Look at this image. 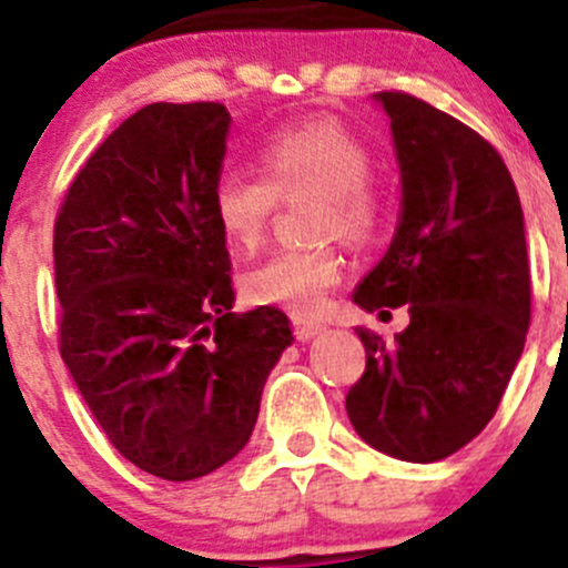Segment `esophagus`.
<instances>
[{"label": "esophagus", "mask_w": 568, "mask_h": 568, "mask_svg": "<svg viewBox=\"0 0 568 568\" xmlns=\"http://www.w3.org/2000/svg\"><path fill=\"white\" fill-rule=\"evenodd\" d=\"M321 332H326V324H321V321L294 316V335H296V341H313V337H318Z\"/></svg>", "instance_id": "esophagus-1"}]
</instances>
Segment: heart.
Here are the masks:
<instances>
[{
  "mask_svg": "<svg viewBox=\"0 0 568 568\" xmlns=\"http://www.w3.org/2000/svg\"><path fill=\"white\" fill-rule=\"evenodd\" d=\"M266 178L227 170L214 186V216L236 250H255L266 236L280 197L318 194V233L346 244H365L379 227V194L371 183V151L341 123L313 120L274 134L263 145ZM343 261L329 244L280 250L244 277L255 305H274L294 316H316L341 283Z\"/></svg>",
  "mask_w": 568,
  "mask_h": 568,
  "instance_id": "heart-1",
  "label": "heart"
}]
</instances>
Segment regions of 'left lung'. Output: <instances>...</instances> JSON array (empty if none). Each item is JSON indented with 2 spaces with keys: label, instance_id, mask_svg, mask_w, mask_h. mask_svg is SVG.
I'll list each match as a JSON object with an SVG mask.
<instances>
[{
  "label": "left lung",
  "instance_id": "8db88e82",
  "mask_svg": "<svg viewBox=\"0 0 568 568\" xmlns=\"http://www.w3.org/2000/svg\"><path fill=\"white\" fill-rule=\"evenodd\" d=\"M374 101L390 118L400 214L385 257L352 300L379 316L409 305V326L393 343L357 326L368 363L346 412L371 448L428 464L484 432L523 357L525 216L511 173L484 136L415 95Z\"/></svg>",
  "mask_w": 568,
  "mask_h": 568
}]
</instances>
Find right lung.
Segmentation results:
<instances>
[{"label": "right lung", "instance_id": "obj_1", "mask_svg": "<svg viewBox=\"0 0 568 568\" xmlns=\"http://www.w3.org/2000/svg\"><path fill=\"white\" fill-rule=\"evenodd\" d=\"M231 112L148 104L79 170L54 225L60 354L131 464L192 480L227 464L294 343L277 307L233 313L214 216Z\"/></svg>", "mask_w": 568, "mask_h": 568}]
</instances>
